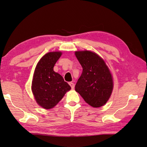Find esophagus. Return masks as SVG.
Wrapping results in <instances>:
<instances>
[{"label": "esophagus", "mask_w": 147, "mask_h": 147, "mask_svg": "<svg viewBox=\"0 0 147 147\" xmlns=\"http://www.w3.org/2000/svg\"><path fill=\"white\" fill-rule=\"evenodd\" d=\"M69 85L70 86L71 88H72V89H74V88H75V84H74V83L69 82Z\"/></svg>", "instance_id": "obj_1"}]
</instances>
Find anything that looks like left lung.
<instances>
[{"label":"left lung","instance_id":"8db88e82","mask_svg":"<svg viewBox=\"0 0 147 147\" xmlns=\"http://www.w3.org/2000/svg\"><path fill=\"white\" fill-rule=\"evenodd\" d=\"M83 67L82 74L75 84V91L86 103L100 107L109 100L113 90V80L105 62L90 51L75 52Z\"/></svg>","mask_w":147,"mask_h":147}]
</instances>
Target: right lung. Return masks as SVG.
<instances>
[{
    "label": "right lung",
    "mask_w": 147,
    "mask_h": 147,
    "mask_svg": "<svg viewBox=\"0 0 147 147\" xmlns=\"http://www.w3.org/2000/svg\"><path fill=\"white\" fill-rule=\"evenodd\" d=\"M61 52H50L38 61L35 69L32 91L37 104L45 109L55 107L71 87L63 77L53 70Z\"/></svg>",
    "instance_id": "add662e5"
}]
</instances>
